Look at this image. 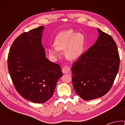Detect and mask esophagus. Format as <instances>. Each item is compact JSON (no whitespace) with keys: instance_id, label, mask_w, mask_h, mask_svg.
I'll return each instance as SVG.
<instances>
[{"instance_id":"1","label":"esophagus","mask_w":125,"mask_h":125,"mask_svg":"<svg viewBox=\"0 0 125 125\" xmlns=\"http://www.w3.org/2000/svg\"><path fill=\"white\" fill-rule=\"evenodd\" d=\"M62 71L64 74H68L70 72L71 68L67 66H64L62 68Z\"/></svg>"}]
</instances>
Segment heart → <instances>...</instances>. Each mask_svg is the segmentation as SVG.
I'll return each instance as SVG.
<instances>
[{"label":"heart","mask_w":125,"mask_h":125,"mask_svg":"<svg viewBox=\"0 0 125 125\" xmlns=\"http://www.w3.org/2000/svg\"><path fill=\"white\" fill-rule=\"evenodd\" d=\"M85 43V39L83 34L69 30L59 33L54 42L55 47L48 48V52L51 56L57 57L60 56L58 50H64L68 59L75 60L83 53Z\"/></svg>","instance_id":"obj_1"}]
</instances>
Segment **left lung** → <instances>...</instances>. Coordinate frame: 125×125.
<instances>
[{
	"mask_svg": "<svg viewBox=\"0 0 125 125\" xmlns=\"http://www.w3.org/2000/svg\"><path fill=\"white\" fill-rule=\"evenodd\" d=\"M99 36L87 51L73 63L74 89L85 100L100 98L113 86L120 66L116 42L110 35L97 29Z\"/></svg>",
	"mask_w": 125,
	"mask_h": 125,
	"instance_id": "obj_1",
	"label": "left lung"
}]
</instances>
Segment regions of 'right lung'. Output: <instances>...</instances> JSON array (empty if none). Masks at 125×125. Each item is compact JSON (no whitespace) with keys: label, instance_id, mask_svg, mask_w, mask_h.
I'll return each instance as SVG.
<instances>
[{"label":"right lung","instance_id":"add662e5","mask_svg":"<svg viewBox=\"0 0 125 125\" xmlns=\"http://www.w3.org/2000/svg\"><path fill=\"white\" fill-rule=\"evenodd\" d=\"M43 29L40 26L19 36L8 57V71L16 91L35 103L49 100L62 76L60 65L46 58L41 43Z\"/></svg>","mask_w":125,"mask_h":125}]
</instances>
